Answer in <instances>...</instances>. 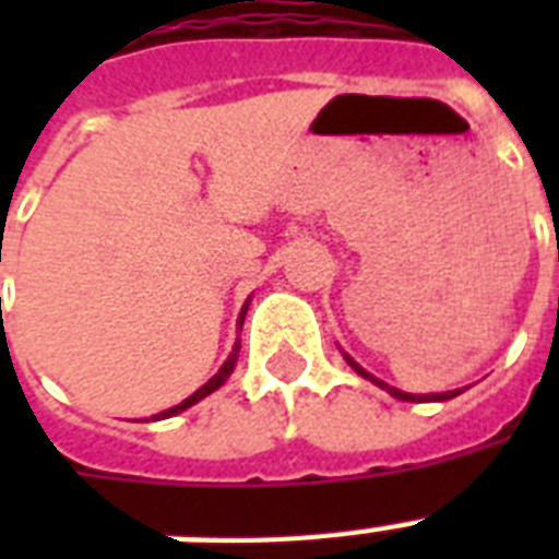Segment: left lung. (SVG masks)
<instances>
[{
  "instance_id": "1",
  "label": "left lung",
  "mask_w": 559,
  "mask_h": 559,
  "mask_svg": "<svg viewBox=\"0 0 559 559\" xmlns=\"http://www.w3.org/2000/svg\"><path fill=\"white\" fill-rule=\"evenodd\" d=\"M345 359H348V366L354 368V371L359 373V377H366V380H371V382H377V385H380V389H389V394L391 397H397V400H412V403H420V400H450V397H455V394H461L459 389L455 391H447V394H406V391H400V389H391V385H385V382H380V380H373L371 373L366 371V368L362 366H357V362H354V359L348 357V354H345Z\"/></svg>"
}]
</instances>
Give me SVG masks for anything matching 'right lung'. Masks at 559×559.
I'll list each match as a JSON object with an SVG mask.
<instances>
[{"label": "right lung", "instance_id": "1", "mask_svg": "<svg viewBox=\"0 0 559 559\" xmlns=\"http://www.w3.org/2000/svg\"><path fill=\"white\" fill-rule=\"evenodd\" d=\"M243 316H246V313H243ZM243 316H240V328H243ZM237 350H240V342H237L235 350H231V354H228V359H226V362H223V368H219V371L214 373V377H211V380L205 382V385H202V389H197V391H193V394H191V397L182 400V403H179V406L168 408V412H162V415H156V417H153V420H162V417H170V415H177V412H186L188 406H193V403H200V400L205 397V394H211V391H217L219 385H223V382L228 380V373L235 371Z\"/></svg>", "mask_w": 559, "mask_h": 559}]
</instances>
